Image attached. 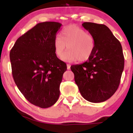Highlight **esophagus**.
Listing matches in <instances>:
<instances>
[{"mask_svg": "<svg viewBox=\"0 0 133 133\" xmlns=\"http://www.w3.org/2000/svg\"><path fill=\"white\" fill-rule=\"evenodd\" d=\"M67 69H68V70H69L70 69H71V65L68 64H67Z\"/></svg>", "mask_w": 133, "mask_h": 133, "instance_id": "1", "label": "esophagus"}]
</instances>
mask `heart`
I'll use <instances>...</instances> for the list:
<instances>
[{"label": "heart", "mask_w": 133, "mask_h": 133, "mask_svg": "<svg viewBox=\"0 0 133 133\" xmlns=\"http://www.w3.org/2000/svg\"><path fill=\"white\" fill-rule=\"evenodd\" d=\"M67 47L69 51L62 57L65 62H80L88 60L95 49V40L91 34L81 27L70 25L64 29L54 40L55 52L61 57Z\"/></svg>", "instance_id": "1"}]
</instances>
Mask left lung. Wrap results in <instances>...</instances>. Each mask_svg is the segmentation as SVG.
Here are the masks:
<instances>
[{
  "label": "left lung",
  "mask_w": 133,
  "mask_h": 133,
  "mask_svg": "<svg viewBox=\"0 0 133 133\" xmlns=\"http://www.w3.org/2000/svg\"><path fill=\"white\" fill-rule=\"evenodd\" d=\"M85 29L94 37L95 49L91 57L71 67L80 93L91 103H101L110 98L120 83L124 58L121 44L106 25L84 22Z\"/></svg>",
  "instance_id": "1"
}]
</instances>
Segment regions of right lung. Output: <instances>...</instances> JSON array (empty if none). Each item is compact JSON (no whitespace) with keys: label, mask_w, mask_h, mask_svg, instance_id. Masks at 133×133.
Masks as SVG:
<instances>
[{"label":"right lung","mask_w":133,"mask_h":133,"mask_svg":"<svg viewBox=\"0 0 133 133\" xmlns=\"http://www.w3.org/2000/svg\"><path fill=\"white\" fill-rule=\"evenodd\" d=\"M62 24H37L21 36L10 50V60L15 83L25 99L41 108L57 102L67 65L55 52L54 40Z\"/></svg>","instance_id":"obj_1"}]
</instances>
